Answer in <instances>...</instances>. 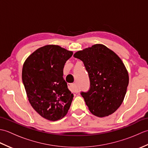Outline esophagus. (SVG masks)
Here are the masks:
<instances>
[{
	"label": "esophagus",
	"instance_id": "34e87169",
	"mask_svg": "<svg viewBox=\"0 0 148 148\" xmlns=\"http://www.w3.org/2000/svg\"><path fill=\"white\" fill-rule=\"evenodd\" d=\"M69 89L72 92H77V90L76 89V88L74 87V84L73 83H69L67 84Z\"/></svg>",
	"mask_w": 148,
	"mask_h": 148
}]
</instances>
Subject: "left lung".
<instances>
[{
	"label": "left lung",
	"instance_id": "left-lung-1",
	"mask_svg": "<svg viewBox=\"0 0 148 148\" xmlns=\"http://www.w3.org/2000/svg\"><path fill=\"white\" fill-rule=\"evenodd\" d=\"M74 56L83 61L88 73L90 89L81 95L90 112L98 117L114 113L123 101L129 82L120 58L100 44L77 51Z\"/></svg>",
	"mask_w": 148,
	"mask_h": 148
}]
</instances>
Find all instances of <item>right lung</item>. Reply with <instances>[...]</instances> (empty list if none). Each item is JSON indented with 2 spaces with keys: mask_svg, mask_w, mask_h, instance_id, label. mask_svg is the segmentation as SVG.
<instances>
[{
  "mask_svg": "<svg viewBox=\"0 0 148 148\" xmlns=\"http://www.w3.org/2000/svg\"><path fill=\"white\" fill-rule=\"evenodd\" d=\"M73 53L57 45H46L25 62L22 81L28 99L40 116L49 121L67 114L73 99L63 77L65 64Z\"/></svg>",
  "mask_w": 148,
  "mask_h": 148,
  "instance_id": "obj_1",
  "label": "right lung"
}]
</instances>
